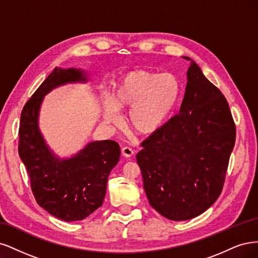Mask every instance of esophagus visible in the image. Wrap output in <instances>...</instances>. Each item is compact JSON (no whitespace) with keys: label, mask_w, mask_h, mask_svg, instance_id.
Instances as JSON below:
<instances>
[{"label":"esophagus","mask_w":258,"mask_h":258,"mask_svg":"<svg viewBox=\"0 0 258 258\" xmlns=\"http://www.w3.org/2000/svg\"><path fill=\"white\" fill-rule=\"evenodd\" d=\"M135 151L133 150V149L131 147H123L122 148V155L125 156V157H131L134 155Z\"/></svg>","instance_id":"esophagus-1"}]
</instances>
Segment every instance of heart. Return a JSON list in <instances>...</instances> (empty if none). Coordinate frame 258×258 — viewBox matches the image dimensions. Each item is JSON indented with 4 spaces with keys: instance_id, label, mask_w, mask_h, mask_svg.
<instances>
[{
    "instance_id": "obj_1",
    "label": "heart",
    "mask_w": 258,
    "mask_h": 258,
    "mask_svg": "<svg viewBox=\"0 0 258 258\" xmlns=\"http://www.w3.org/2000/svg\"><path fill=\"white\" fill-rule=\"evenodd\" d=\"M181 93L180 81L171 73L134 71L124 76L115 87L112 105H104L108 122L118 120L117 110L132 108L128 125L139 134L148 135L159 130L176 107Z\"/></svg>"
}]
</instances>
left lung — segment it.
Instances as JSON below:
<instances>
[{
  "label": "left lung",
  "instance_id": "8db88e82",
  "mask_svg": "<svg viewBox=\"0 0 258 258\" xmlns=\"http://www.w3.org/2000/svg\"><path fill=\"white\" fill-rule=\"evenodd\" d=\"M235 140L225 96L190 61L179 113L144 140L136 156L149 203L172 221L205 212L222 192Z\"/></svg>",
  "mask_w": 258,
  "mask_h": 258
}]
</instances>
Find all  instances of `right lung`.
I'll return each mask as SVG.
<instances>
[{
	"label": "right lung",
	"mask_w": 258,
	"mask_h": 258,
	"mask_svg": "<svg viewBox=\"0 0 258 258\" xmlns=\"http://www.w3.org/2000/svg\"><path fill=\"white\" fill-rule=\"evenodd\" d=\"M78 80L86 81L78 70L54 69L24 105L19 125L18 152L36 203L66 222L84 220L103 205L108 177L121 153L113 140L93 141L64 161L48 150L37 125L40 103L51 89Z\"/></svg>",
	"instance_id": "1"
}]
</instances>
